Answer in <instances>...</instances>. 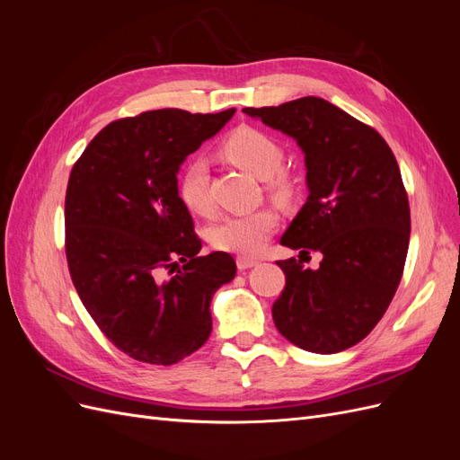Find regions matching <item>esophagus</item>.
I'll return each instance as SVG.
<instances>
[{"mask_svg":"<svg viewBox=\"0 0 460 460\" xmlns=\"http://www.w3.org/2000/svg\"><path fill=\"white\" fill-rule=\"evenodd\" d=\"M238 269L240 270H247V269H253V267H257L259 264V261H255V259H249V257H238Z\"/></svg>","mask_w":460,"mask_h":460,"instance_id":"1","label":"esophagus"}]
</instances>
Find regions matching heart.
I'll use <instances>...</instances> for the list:
<instances>
[{
  "label": "heart",
  "mask_w": 460,
  "mask_h": 460,
  "mask_svg": "<svg viewBox=\"0 0 460 460\" xmlns=\"http://www.w3.org/2000/svg\"><path fill=\"white\" fill-rule=\"evenodd\" d=\"M220 153L230 163L255 178H270L269 190L278 199L291 196V182L286 176H274L284 163V149L274 137L253 127H240L230 132L220 146ZM178 193L190 211L208 217L215 205L208 190V164L205 159H191L180 174ZM278 225V215L272 208H255V211L225 217L211 230V242L220 252L242 257L257 255Z\"/></svg>",
  "instance_id": "heart-1"
}]
</instances>
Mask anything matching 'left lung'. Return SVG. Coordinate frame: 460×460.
<instances>
[{
	"label": "left lung",
	"instance_id": "8db88e82",
	"mask_svg": "<svg viewBox=\"0 0 460 460\" xmlns=\"http://www.w3.org/2000/svg\"><path fill=\"white\" fill-rule=\"evenodd\" d=\"M243 113L301 147L309 198L280 243L323 253L316 270L278 261L286 288L272 305L274 324L305 351L349 349L378 324L405 267L411 211L395 155L378 132L323 97Z\"/></svg>",
	"mask_w": 460,
	"mask_h": 460
}]
</instances>
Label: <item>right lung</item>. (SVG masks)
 I'll list each match as a JSON object with an SVG mask.
<instances>
[{
    "instance_id": "1",
    "label": "right lung",
    "mask_w": 460,
    "mask_h": 460,
    "mask_svg": "<svg viewBox=\"0 0 460 460\" xmlns=\"http://www.w3.org/2000/svg\"><path fill=\"white\" fill-rule=\"evenodd\" d=\"M235 109L147 111L107 124L75 163L65 198L73 284L95 324L128 357L169 367L213 330L211 299L234 280L228 253L199 257L178 171ZM183 267H179V262Z\"/></svg>"
}]
</instances>
